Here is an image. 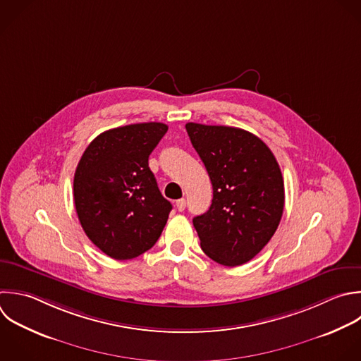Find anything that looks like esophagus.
Returning <instances> with one entry per match:
<instances>
[{"label": "esophagus", "instance_id": "1", "mask_svg": "<svg viewBox=\"0 0 361 361\" xmlns=\"http://www.w3.org/2000/svg\"><path fill=\"white\" fill-rule=\"evenodd\" d=\"M185 207H186V199H185V197L176 200V209H178L179 212H183Z\"/></svg>", "mask_w": 361, "mask_h": 361}]
</instances>
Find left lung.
<instances>
[{
    "label": "left lung",
    "instance_id": "left-lung-1",
    "mask_svg": "<svg viewBox=\"0 0 361 361\" xmlns=\"http://www.w3.org/2000/svg\"><path fill=\"white\" fill-rule=\"evenodd\" d=\"M186 131L213 185L209 210L193 219L200 247L221 265L245 264L281 221L285 192L279 165L265 142L245 130L188 123Z\"/></svg>",
    "mask_w": 361,
    "mask_h": 361
}]
</instances>
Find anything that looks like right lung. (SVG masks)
<instances>
[{"label": "right lung", "instance_id": "add662e5", "mask_svg": "<svg viewBox=\"0 0 361 361\" xmlns=\"http://www.w3.org/2000/svg\"><path fill=\"white\" fill-rule=\"evenodd\" d=\"M168 131L162 123L113 128L83 152L73 180L79 221L106 255L131 259L159 238L169 212L148 158Z\"/></svg>", "mask_w": 361, "mask_h": 361}]
</instances>
